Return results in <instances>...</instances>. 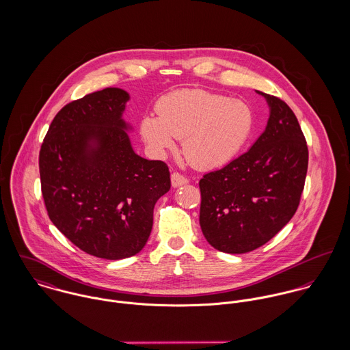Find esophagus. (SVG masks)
Masks as SVG:
<instances>
[{
    "mask_svg": "<svg viewBox=\"0 0 350 350\" xmlns=\"http://www.w3.org/2000/svg\"><path fill=\"white\" fill-rule=\"evenodd\" d=\"M171 183L174 187H180V186H185L189 183V179L182 175L180 172H172L171 174Z\"/></svg>",
    "mask_w": 350,
    "mask_h": 350,
    "instance_id": "obj_1",
    "label": "esophagus"
}]
</instances>
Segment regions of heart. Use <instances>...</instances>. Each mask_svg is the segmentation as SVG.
<instances>
[{"instance_id":"1","label":"heart","mask_w":350,"mask_h":350,"mask_svg":"<svg viewBox=\"0 0 350 350\" xmlns=\"http://www.w3.org/2000/svg\"><path fill=\"white\" fill-rule=\"evenodd\" d=\"M156 117H146L140 132L157 153L183 139L187 160L198 168H217L233 160L250 140L253 111L247 102L206 90H179L159 100Z\"/></svg>"}]
</instances>
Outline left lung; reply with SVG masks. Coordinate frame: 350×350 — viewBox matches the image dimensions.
Masks as SVG:
<instances>
[{"instance_id":"8db88e82","label":"left lung","mask_w":350,"mask_h":350,"mask_svg":"<svg viewBox=\"0 0 350 350\" xmlns=\"http://www.w3.org/2000/svg\"><path fill=\"white\" fill-rule=\"evenodd\" d=\"M260 94L271 106L262 135L250 150L200 180L202 233L226 253L268 243L293 218L304 189L308 148L298 118L284 100Z\"/></svg>"}]
</instances>
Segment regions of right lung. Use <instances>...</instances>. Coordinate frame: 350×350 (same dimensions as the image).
Returning <instances> with one entry per match:
<instances>
[{
  "label": "right lung",
  "mask_w": 350,
  "mask_h": 350,
  "mask_svg": "<svg viewBox=\"0 0 350 350\" xmlns=\"http://www.w3.org/2000/svg\"><path fill=\"white\" fill-rule=\"evenodd\" d=\"M126 92L107 88L63 106L39 153L52 224L79 250L106 260L144 248L153 207L171 187L168 165L136 154L121 114Z\"/></svg>",
  "instance_id": "obj_1"
}]
</instances>
